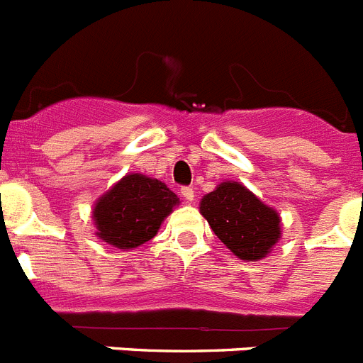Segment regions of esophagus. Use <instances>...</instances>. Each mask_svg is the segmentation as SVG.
Here are the masks:
<instances>
[{"label":"esophagus","instance_id":"obj_1","mask_svg":"<svg viewBox=\"0 0 363 363\" xmlns=\"http://www.w3.org/2000/svg\"><path fill=\"white\" fill-rule=\"evenodd\" d=\"M182 196H184L185 200H187L189 203H191V201L194 200V189H192V187H184V189H182Z\"/></svg>","mask_w":363,"mask_h":363}]
</instances>
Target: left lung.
I'll return each instance as SVG.
<instances>
[{"instance_id":"left-lung-1","label":"left lung","mask_w":363,"mask_h":363,"mask_svg":"<svg viewBox=\"0 0 363 363\" xmlns=\"http://www.w3.org/2000/svg\"><path fill=\"white\" fill-rule=\"evenodd\" d=\"M200 213L223 245L240 259L256 262L280 240V214L238 182H223L201 198Z\"/></svg>"}]
</instances>
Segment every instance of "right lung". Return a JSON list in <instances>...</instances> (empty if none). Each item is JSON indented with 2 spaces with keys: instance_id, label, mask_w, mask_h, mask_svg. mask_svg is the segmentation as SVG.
Returning a JSON list of instances; mask_svg holds the SVG:
<instances>
[{
  "instance_id": "obj_1",
  "label": "right lung",
  "mask_w": 363,
  "mask_h": 363,
  "mask_svg": "<svg viewBox=\"0 0 363 363\" xmlns=\"http://www.w3.org/2000/svg\"><path fill=\"white\" fill-rule=\"evenodd\" d=\"M178 203L179 198L160 179L127 174L96 201V234L112 247L134 249L156 236Z\"/></svg>"
}]
</instances>
